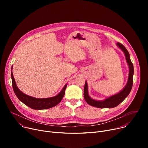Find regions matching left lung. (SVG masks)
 Masks as SVG:
<instances>
[{
	"label": "left lung",
	"instance_id": "8db88e82",
	"mask_svg": "<svg viewBox=\"0 0 148 148\" xmlns=\"http://www.w3.org/2000/svg\"><path fill=\"white\" fill-rule=\"evenodd\" d=\"M116 45L123 52L126 58L127 62L129 67V74L127 84L123 88L122 90H121L118 94L113 95L111 97H108L104 100H95L92 98L88 94V86L87 82H85L84 88V98L86 103L93 106L98 108H113L117 106H118L120 103H121L125 99L131 92V90L133 87V77L134 74V67L130 59V54L126 48L122 44L119 42L116 43Z\"/></svg>",
	"mask_w": 148,
	"mask_h": 148
}]
</instances>
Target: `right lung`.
I'll return each mask as SVG.
<instances>
[{
  "label": "right lung",
  "instance_id": "obj_1",
  "mask_svg": "<svg viewBox=\"0 0 148 148\" xmlns=\"http://www.w3.org/2000/svg\"><path fill=\"white\" fill-rule=\"evenodd\" d=\"M12 70V66L11 68V79L12 88L15 95L17 97V98L21 102L24 103L25 105L27 106L30 108H32V109L43 110L51 108L58 105L61 101L62 98H63L65 95V92L66 88L67 86V84L65 85L63 89H62V90L57 95L53 97L47 98H36L26 95L24 93L20 91L18 88L16 83H15V79L14 78Z\"/></svg>",
  "mask_w": 148,
  "mask_h": 148
}]
</instances>
